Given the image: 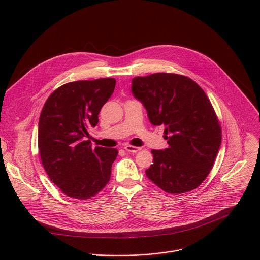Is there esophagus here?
I'll list each match as a JSON object with an SVG mask.
<instances>
[{"label":"esophagus","instance_id":"esophagus-1","mask_svg":"<svg viewBox=\"0 0 260 260\" xmlns=\"http://www.w3.org/2000/svg\"><path fill=\"white\" fill-rule=\"evenodd\" d=\"M124 149L127 151V152H132V153H136L138 151L141 150L140 147H136V146H132V145H125L124 146Z\"/></svg>","mask_w":260,"mask_h":260}]
</instances>
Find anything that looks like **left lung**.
Here are the masks:
<instances>
[{"mask_svg":"<svg viewBox=\"0 0 260 260\" xmlns=\"http://www.w3.org/2000/svg\"><path fill=\"white\" fill-rule=\"evenodd\" d=\"M132 92L153 125H164L169 145L151 150L146 175L169 193L199 187L213 168L221 145V127L205 91L190 78L156 73L132 80Z\"/></svg>","mask_w":260,"mask_h":260,"instance_id":"obj_1","label":"left lung"}]
</instances>
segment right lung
Segmentation results:
<instances>
[{
  "mask_svg": "<svg viewBox=\"0 0 260 260\" xmlns=\"http://www.w3.org/2000/svg\"><path fill=\"white\" fill-rule=\"evenodd\" d=\"M116 80L101 78L69 82L55 89L41 111L38 147L44 170L68 197L87 200L110 180L115 148L91 147L87 129L112 95Z\"/></svg>",
  "mask_w": 260,
  "mask_h": 260,
  "instance_id": "obj_1",
  "label": "right lung"
}]
</instances>
